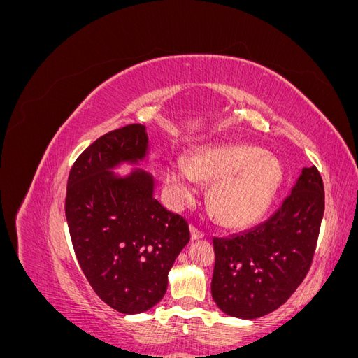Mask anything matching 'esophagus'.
<instances>
[{
	"label": "esophagus",
	"instance_id": "esophagus-1",
	"mask_svg": "<svg viewBox=\"0 0 358 358\" xmlns=\"http://www.w3.org/2000/svg\"><path fill=\"white\" fill-rule=\"evenodd\" d=\"M189 231H191V239H192V241H199V239H201V237L204 236V234L197 229V227H194V225L189 227Z\"/></svg>",
	"mask_w": 358,
	"mask_h": 358
}]
</instances>
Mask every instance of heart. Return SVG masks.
Wrapping results in <instances>:
<instances>
[{
	"instance_id": "1",
	"label": "heart",
	"mask_w": 358,
	"mask_h": 358,
	"mask_svg": "<svg viewBox=\"0 0 358 358\" xmlns=\"http://www.w3.org/2000/svg\"><path fill=\"white\" fill-rule=\"evenodd\" d=\"M197 178L214 182L210 206L227 227H246L258 221L272 204L282 183L278 158L251 145H215L196 150L187 159L171 161L166 183L178 201L194 196Z\"/></svg>"
}]
</instances>
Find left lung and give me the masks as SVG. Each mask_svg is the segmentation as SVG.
I'll use <instances>...</instances> for the list:
<instances>
[{"label": "left lung", "instance_id": "obj_1", "mask_svg": "<svg viewBox=\"0 0 358 358\" xmlns=\"http://www.w3.org/2000/svg\"><path fill=\"white\" fill-rule=\"evenodd\" d=\"M324 215V185L315 166L268 220L231 237L213 239L212 297L230 317L254 320L276 310L308 275Z\"/></svg>", "mask_w": 358, "mask_h": 358}]
</instances>
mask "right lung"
<instances>
[{
  "instance_id": "1",
  "label": "right lung",
  "mask_w": 358,
  "mask_h": 358,
  "mask_svg": "<svg viewBox=\"0 0 358 358\" xmlns=\"http://www.w3.org/2000/svg\"><path fill=\"white\" fill-rule=\"evenodd\" d=\"M146 154L145 125L113 129L83 150L67 182L66 218L82 272L106 305L129 315L164 297L170 268L189 242L188 222L154 199L149 173L110 171Z\"/></svg>"
}]
</instances>
